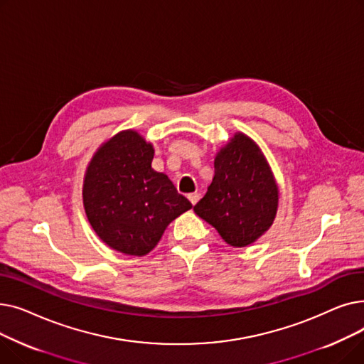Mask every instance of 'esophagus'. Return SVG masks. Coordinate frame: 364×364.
I'll use <instances>...</instances> for the list:
<instances>
[{
	"label": "esophagus",
	"mask_w": 364,
	"mask_h": 364,
	"mask_svg": "<svg viewBox=\"0 0 364 364\" xmlns=\"http://www.w3.org/2000/svg\"><path fill=\"white\" fill-rule=\"evenodd\" d=\"M187 198H188L190 202H192V205H196L200 199V193H190Z\"/></svg>",
	"instance_id": "obj_1"
}]
</instances>
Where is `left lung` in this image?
Segmentation results:
<instances>
[{"instance_id": "1", "label": "left lung", "mask_w": 364, "mask_h": 364, "mask_svg": "<svg viewBox=\"0 0 364 364\" xmlns=\"http://www.w3.org/2000/svg\"><path fill=\"white\" fill-rule=\"evenodd\" d=\"M215 174L195 213L235 247L254 243L272 227L279 188L257 143L236 132L214 161Z\"/></svg>"}]
</instances>
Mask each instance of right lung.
Returning <instances> with one entry per match:
<instances>
[{"label":"right lung","mask_w":364,"mask_h":364,"mask_svg":"<svg viewBox=\"0 0 364 364\" xmlns=\"http://www.w3.org/2000/svg\"><path fill=\"white\" fill-rule=\"evenodd\" d=\"M155 149L137 131L118 132L90 161L82 199L94 232L112 250L143 257L168 224L192 208L168 178L151 168Z\"/></svg>","instance_id":"right-lung-1"}]
</instances>
